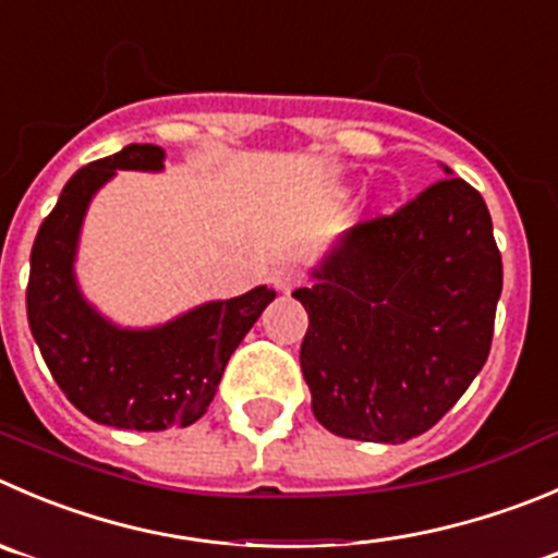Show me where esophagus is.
Returning a JSON list of instances; mask_svg holds the SVG:
<instances>
[{"label":"esophagus","mask_w":558,"mask_h":558,"mask_svg":"<svg viewBox=\"0 0 558 558\" xmlns=\"http://www.w3.org/2000/svg\"><path fill=\"white\" fill-rule=\"evenodd\" d=\"M270 282H274L276 290L288 293V290H293L295 284L301 282V270L295 268V265H279V268L274 270V276H270Z\"/></svg>","instance_id":"34e87169"}]
</instances>
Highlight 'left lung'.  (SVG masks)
<instances>
[{"label":"left lung","mask_w":558,"mask_h":558,"mask_svg":"<svg viewBox=\"0 0 558 558\" xmlns=\"http://www.w3.org/2000/svg\"><path fill=\"white\" fill-rule=\"evenodd\" d=\"M315 276L293 299L310 315L301 373L317 422L378 444L441 422L485 367L504 282L480 191L427 185L350 230Z\"/></svg>","instance_id":"obj_1"}]
</instances>
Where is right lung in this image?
Returning <instances> with one entry per match:
<instances>
[{
  "label": "right lung",
  "instance_id": "add662e5",
  "mask_svg": "<svg viewBox=\"0 0 558 558\" xmlns=\"http://www.w3.org/2000/svg\"><path fill=\"white\" fill-rule=\"evenodd\" d=\"M163 150L129 145L78 169L32 243L26 317L62 395L93 422L158 433L208 411L230 355L276 299L254 288L205 304L153 331H123L95 315L73 282V252L89 196L114 169H161Z\"/></svg>",
  "mask_w": 558,
  "mask_h": 558
}]
</instances>
